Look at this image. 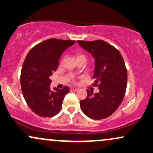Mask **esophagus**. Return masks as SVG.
Masks as SVG:
<instances>
[{
	"mask_svg": "<svg viewBox=\"0 0 153 153\" xmlns=\"http://www.w3.org/2000/svg\"><path fill=\"white\" fill-rule=\"evenodd\" d=\"M78 90V89L77 88H75V87H71V91H73V92H75V91H77Z\"/></svg>",
	"mask_w": 153,
	"mask_h": 153,
	"instance_id": "obj_1",
	"label": "esophagus"
}]
</instances>
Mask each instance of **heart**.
I'll return each instance as SVG.
<instances>
[{
  "label": "heart",
  "instance_id": "1",
  "mask_svg": "<svg viewBox=\"0 0 153 153\" xmlns=\"http://www.w3.org/2000/svg\"><path fill=\"white\" fill-rule=\"evenodd\" d=\"M79 56H83L82 54H79V55H78V57H79Z\"/></svg>",
  "mask_w": 153,
  "mask_h": 153
}]
</instances>
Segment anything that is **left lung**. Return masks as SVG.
Listing matches in <instances>:
<instances>
[{
    "instance_id": "8db88e82",
    "label": "left lung",
    "mask_w": 153,
    "mask_h": 153,
    "mask_svg": "<svg viewBox=\"0 0 153 153\" xmlns=\"http://www.w3.org/2000/svg\"><path fill=\"white\" fill-rule=\"evenodd\" d=\"M95 59L93 78L99 92L87 90L86 99L80 101L82 111L93 119L107 118L122 102L127 88V71L119 51L103 40L78 41Z\"/></svg>"
}]
</instances>
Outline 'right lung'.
<instances>
[{
	"instance_id": "right-lung-1",
	"label": "right lung",
	"mask_w": 153,
	"mask_h": 153,
	"mask_svg": "<svg viewBox=\"0 0 153 153\" xmlns=\"http://www.w3.org/2000/svg\"><path fill=\"white\" fill-rule=\"evenodd\" d=\"M73 40L50 39L33 47L26 55L21 73V87L29 108L42 117H52L61 111L69 88H54L50 77L57 71L61 55L75 44Z\"/></svg>"
}]
</instances>
